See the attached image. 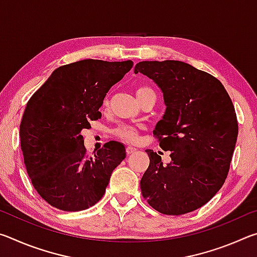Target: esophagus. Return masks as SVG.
I'll return each instance as SVG.
<instances>
[{"label":"esophagus","instance_id":"34e87169","mask_svg":"<svg viewBox=\"0 0 257 257\" xmlns=\"http://www.w3.org/2000/svg\"><path fill=\"white\" fill-rule=\"evenodd\" d=\"M137 150L135 149V147H132V146H128L127 149H125V153H127L128 155H130V154H133V153H135V152H136Z\"/></svg>","mask_w":257,"mask_h":257}]
</instances>
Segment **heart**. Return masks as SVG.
<instances>
[{
  "mask_svg": "<svg viewBox=\"0 0 257 257\" xmlns=\"http://www.w3.org/2000/svg\"><path fill=\"white\" fill-rule=\"evenodd\" d=\"M136 95L139 101L143 104L150 96H156L153 88L149 86H139L136 89ZM110 105L108 99H104L103 102V108H107ZM115 137H118L121 141L125 143H137L139 141V129L136 125L122 123L113 130Z\"/></svg>",
  "mask_w": 257,
  "mask_h": 257,
  "instance_id": "b5f03b06",
  "label": "heart"
}]
</instances>
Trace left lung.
I'll return each mask as SVG.
<instances>
[{
  "label": "left lung",
  "instance_id": "left-lung-1",
  "mask_svg": "<svg viewBox=\"0 0 257 257\" xmlns=\"http://www.w3.org/2000/svg\"><path fill=\"white\" fill-rule=\"evenodd\" d=\"M153 79L167 105L153 135L171 162L147 150L142 195L162 214L181 215L206 204L224 184L238 136V121L224 86L181 61H143L135 73Z\"/></svg>",
  "mask_w": 257,
  "mask_h": 257
}]
</instances>
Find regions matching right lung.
<instances>
[{
    "label": "right lung",
    "instance_id": "obj_1",
    "mask_svg": "<svg viewBox=\"0 0 257 257\" xmlns=\"http://www.w3.org/2000/svg\"><path fill=\"white\" fill-rule=\"evenodd\" d=\"M133 66L132 60L93 59L61 66L29 98L20 123L21 151L34 188L51 206L87 210L105 194L125 149L108 142L92 158L81 130L101 119L106 93Z\"/></svg>",
    "mask_w": 257,
    "mask_h": 257
}]
</instances>
